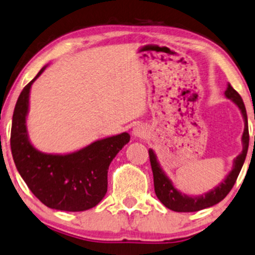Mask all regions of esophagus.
<instances>
[{
	"instance_id": "esophagus-1",
	"label": "esophagus",
	"mask_w": 255,
	"mask_h": 255,
	"mask_svg": "<svg viewBox=\"0 0 255 255\" xmlns=\"http://www.w3.org/2000/svg\"><path fill=\"white\" fill-rule=\"evenodd\" d=\"M132 136L134 138H143L146 136V128L143 125H137L133 128L132 130Z\"/></svg>"
}]
</instances>
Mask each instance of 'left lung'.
<instances>
[{
    "mask_svg": "<svg viewBox=\"0 0 255 255\" xmlns=\"http://www.w3.org/2000/svg\"><path fill=\"white\" fill-rule=\"evenodd\" d=\"M225 96L227 99H231L235 105L240 110L245 122V128L243 133V151L240 155L234 158L233 168L226 176L225 180L221 183L216 185L214 189L207 191L202 195L197 196H189V195L182 194L180 190H177L172 184L170 178L166 176L162 166L159 165V162L157 161V156L152 149H149L150 163H151V169L153 174V185H155V193L158 200L164 204L166 208L174 210V212L180 213H189L197 212V210L209 208V207L215 206L220 201H222L227 196L229 191L232 190L233 185L237 181L239 174H240L241 168H243L245 159H246L248 143H250V134H248V122H247V113L243 98L240 97L237 91L228 84L227 90L225 91Z\"/></svg>",
    "mask_w": 255,
    "mask_h": 255,
    "instance_id": "obj_1",
    "label": "left lung"
}]
</instances>
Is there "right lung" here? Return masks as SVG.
Listing matches in <instances>:
<instances>
[{"instance_id": "add662e5", "label": "right lung", "mask_w": 255, "mask_h": 255, "mask_svg": "<svg viewBox=\"0 0 255 255\" xmlns=\"http://www.w3.org/2000/svg\"><path fill=\"white\" fill-rule=\"evenodd\" d=\"M22 90L14 109L10 134L12 158L31 193L45 206L65 212H84L96 207L108 191V170L112 159L127 145L123 132L91 143L71 153H46L30 143L27 130L30 87Z\"/></svg>"}]
</instances>
